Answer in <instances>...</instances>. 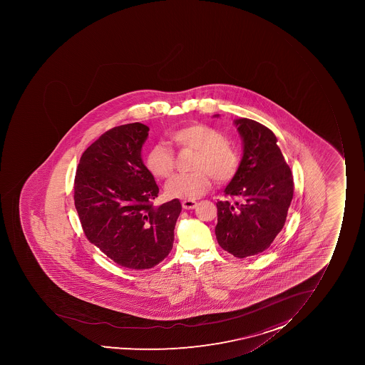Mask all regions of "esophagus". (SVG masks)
I'll return each mask as SVG.
<instances>
[{"mask_svg":"<svg viewBox=\"0 0 365 365\" xmlns=\"http://www.w3.org/2000/svg\"><path fill=\"white\" fill-rule=\"evenodd\" d=\"M196 201L194 200H185V201H182V207L185 208V210H192V208H195Z\"/></svg>","mask_w":365,"mask_h":365,"instance_id":"1","label":"esophagus"}]
</instances>
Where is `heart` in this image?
<instances>
[{
	"mask_svg": "<svg viewBox=\"0 0 365 365\" xmlns=\"http://www.w3.org/2000/svg\"><path fill=\"white\" fill-rule=\"evenodd\" d=\"M170 139L180 148L196 151L192 163L195 171L176 175L166 185V194L173 199L200 197L210 188L213 177L219 183H228L238 173V152L213 127L192 123L173 132ZM145 164L157 178H169L175 169L173 150L164 144L153 145L146 155Z\"/></svg>",
	"mask_w": 365,
	"mask_h": 365,
	"instance_id": "1",
	"label": "heart"
}]
</instances>
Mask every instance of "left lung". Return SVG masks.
Listing matches in <instances>:
<instances>
[{
	"mask_svg": "<svg viewBox=\"0 0 365 365\" xmlns=\"http://www.w3.org/2000/svg\"><path fill=\"white\" fill-rule=\"evenodd\" d=\"M244 143L238 173L225 189L237 201H219V245L237 258L270 247L284 226L294 194L292 170L272 130L251 119L235 121Z\"/></svg>",
	"mask_w": 365,
	"mask_h": 365,
	"instance_id": "obj_1",
	"label": "left lung"
}]
</instances>
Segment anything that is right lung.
I'll use <instances>...</instances> for the list:
<instances>
[{"label":"right lung","mask_w":365,"mask_h":365,"mask_svg":"<svg viewBox=\"0 0 365 365\" xmlns=\"http://www.w3.org/2000/svg\"><path fill=\"white\" fill-rule=\"evenodd\" d=\"M148 130L134 123L102 134L81 157L73 185L88 240L130 270L151 269L169 255L182 210L177 199L153 206L158 185L141 160Z\"/></svg>","instance_id":"add662e5"}]
</instances>
